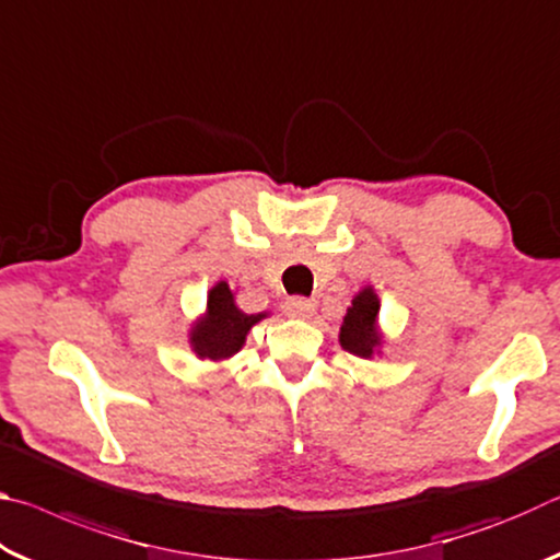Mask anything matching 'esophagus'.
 Returning a JSON list of instances; mask_svg holds the SVG:
<instances>
[{
	"instance_id": "34e87169",
	"label": "esophagus",
	"mask_w": 560,
	"mask_h": 560,
	"mask_svg": "<svg viewBox=\"0 0 560 560\" xmlns=\"http://www.w3.org/2000/svg\"><path fill=\"white\" fill-rule=\"evenodd\" d=\"M316 311V301L314 299H303V296H291L283 303V314L291 318H308Z\"/></svg>"
}]
</instances>
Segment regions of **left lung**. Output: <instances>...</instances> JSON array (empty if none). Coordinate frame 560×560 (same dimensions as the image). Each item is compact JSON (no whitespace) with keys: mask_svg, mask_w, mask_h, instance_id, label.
I'll list each match as a JSON object with an SVG mask.
<instances>
[{"mask_svg":"<svg viewBox=\"0 0 560 560\" xmlns=\"http://www.w3.org/2000/svg\"><path fill=\"white\" fill-rule=\"evenodd\" d=\"M377 311H381V301H377L375 291L368 287L353 299V306L348 308L340 326V346L348 353L358 358H373V353L381 346V330H377Z\"/></svg>","mask_w":560,"mask_h":560,"instance_id":"8db88e82","label":"left lung"}]
</instances>
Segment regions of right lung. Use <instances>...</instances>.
<instances>
[{
  "label": "right lung",
  "mask_w": 560,
  "mask_h": 560,
  "mask_svg": "<svg viewBox=\"0 0 560 560\" xmlns=\"http://www.w3.org/2000/svg\"><path fill=\"white\" fill-rule=\"evenodd\" d=\"M264 316L267 314H244L242 308H236L230 283L220 281L207 296V314L195 324L189 343L200 358H232L244 346L249 328Z\"/></svg>",
  "instance_id": "right-lung-1"
}]
</instances>
